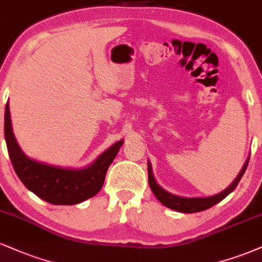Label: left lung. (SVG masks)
Instances as JSON below:
<instances>
[{
	"label": "left lung",
	"mask_w": 262,
	"mask_h": 262,
	"mask_svg": "<svg viewBox=\"0 0 262 262\" xmlns=\"http://www.w3.org/2000/svg\"><path fill=\"white\" fill-rule=\"evenodd\" d=\"M249 158L245 161L244 165H243L241 173L238 174V177L235 178L234 181H233L230 185L227 187L226 190H223L222 192L216 193L213 196H208V198H183V196H178L174 195V193L167 191L163 187L157 183V180L155 179V175H153L152 171V165H150V162L148 161L147 165H148V183H149V187L152 190L153 193L158 201L165 206V207L170 208V210L178 211V212H183V213H195V212H201L207 210V208L212 207L216 204H218L220 201H222L224 198L229 195L233 190L235 189L236 185L241 181L242 177L244 175L245 170H247V167L249 164Z\"/></svg>",
	"instance_id": "8db88e82"
}]
</instances>
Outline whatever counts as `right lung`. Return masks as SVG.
Returning a JSON list of instances; mask_svg holds the SVG:
<instances>
[{
	"label": "right lung",
	"instance_id": "1",
	"mask_svg": "<svg viewBox=\"0 0 262 262\" xmlns=\"http://www.w3.org/2000/svg\"><path fill=\"white\" fill-rule=\"evenodd\" d=\"M5 138L15 174L28 190L52 205H76L93 198L103 186L107 168L124 141L120 140L103 152L88 167L62 168L46 164L26 156L12 131L9 105L6 104Z\"/></svg>",
	"mask_w": 262,
	"mask_h": 262
}]
</instances>
